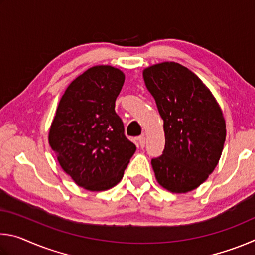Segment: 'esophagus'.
Here are the masks:
<instances>
[{
    "mask_svg": "<svg viewBox=\"0 0 255 255\" xmlns=\"http://www.w3.org/2000/svg\"><path fill=\"white\" fill-rule=\"evenodd\" d=\"M145 143H146V139H145L144 136L138 138V144H139V147L140 148H144L145 147Z\"/></svg>",
    "mask_w": 255,
    "mask_h": 255,
    "instance_id": "34e87169",
    "label": "esophagus"
}]
</instances>
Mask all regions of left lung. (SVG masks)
Masks as SVG:
<instances>
[{
  "instance_id": "1",
  "label": "left lung",
  "mask_w": 255,
  "mask_h": 255,
  "mask_svg": "<svg viewBox=\"0 0 255 255\" xmlns=\"http://www.w3.org/2000/svg\"><path fill=\"white\" fill-rule=\"evenodd\" d=\"M146 88L163 119L165 148L152 167L158 184L187 193L208 179L226 138L223 111L206 84L187 67L163 62L144 68Z\"/></svg>"
}]
</instances>
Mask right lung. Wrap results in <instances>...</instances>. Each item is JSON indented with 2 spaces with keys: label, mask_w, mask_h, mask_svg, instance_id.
Returning <instances> with one entry per match:
<instances>
[{
  "label": "right lung",
  "mask_w": 255,
  "mask_h": 255,
  "mask_svg": "<svg viewBox=\"0 0 255 255\" xmlns=\"http://www.w3.org/2000/svg\"><path fill=\"white\" fill-rule=\"evenodd\" d=\"M124 82L117 67H90L67 86L50 125L48 141L59 165L89 191L118 184L136 150L115 111Z\"/></svg>",
  "instance_id": "right-lung-1"
}]
</instances>
